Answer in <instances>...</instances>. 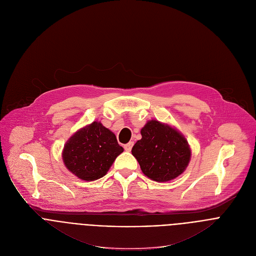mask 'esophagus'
<instances>
[{"instance_id": "obj_1", "label": "esophagus", "mask_w": 256, "mask_h": 256, "mask_svg": "<svg viewBox=\"0 0 256 256\" xmlns=\"http://www.w3.org/2000/svg\"><path fill=\"white\" fill-rule=\"evenodd\" d=\"M132 145H134V142H128V144H126L124 147V150L126 151H130L132 150Z\"/></svg>"}]
</instances>
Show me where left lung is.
Returning <instances> with one entry per match:
<instances>
[{
    "instance_id": "1",
    "label": "left lung",
    "mask_w": 256,
    "mask_h": 256,
    "mask_svg": "<svg viewBox=\"0 0 256 256\" xmlns=\"http://www.w3.org/2000/svg\"><path fill=\"white\" fill-rule=\"evenodd\" d=\"M142 139L132 149L142 172L149 179L166 182L188 166L192 149L184 134L171 124L151 119L141 128Z\"/></svg>"
}]
</instances>
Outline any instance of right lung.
Listing matches in <instances>:
<instances>
[{
  "label": "right lung",
  "instance_id": "1",
  "mask_svg": "<svg viewBox=\"0 0 256 256\" xmlns=\"http://www.w3.org/2000/svg\"><path fill=\"white\" fill-rule=\"evenodd\" d=\"M124 152L116 136L102 122H94L75 132L64 146V166L84 181L104 177L116 158Z\"/></svg>",
  "mask_w": 256,
  "mask_h": 256
}]
</instances>
